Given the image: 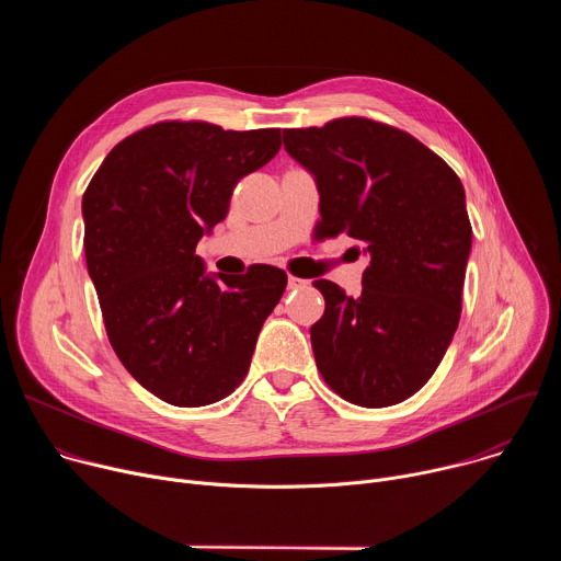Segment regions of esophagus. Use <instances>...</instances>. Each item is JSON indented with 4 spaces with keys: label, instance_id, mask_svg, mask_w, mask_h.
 <instances>
[{
    "label": "esophagus",
    "instance_id": "obj_1",
    "mask_svg": "<svg viewBox=\"0 0 561 561\" xmlns=\"http://www.w3.org/2000/svg\"><path fill=\"white\" fill-rule=\"evenodd\" d=\"M304 286H308L306 279L295 277V275H288V290H297V288H304Z\"/></svg>",
    "mask_w": 561,
    "mask_h": 561
}]
</instances>
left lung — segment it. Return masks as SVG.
Masks as SVG:
<instances>
[{
	"mask_svg": "<svg viewBox=\"0 0 561 561\" xmlns=\"http://www.w3.org/2000/svg\"><path fill=\"white\" fill-rule=\"evenodd\" d=\"M284 146L319 188L317 237L346 232L370 264L362 295L317 279V370L346 402L383 409L415 394L457 331L472 226L455 171L420 139L368 117L286 128Z\"/></svg>",
	"mask_w": 561,
	"mask_h": 561,
	"instance_id": "obj_1",
	"label": "left lung"
}]
</instances>
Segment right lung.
Masks as SVG:
<instances>
[{
  "label": "right lung",
  "mask_w": 561,
  "mask_h": 561,
  "mask_svg": "<svg viewBox=\"0 0 561 561\" xmlns=\"http://www.w3.org/2000/svg\"><path fill=\"white\" fill-rule=\"evenodd\" d=\"M282 146L279 128L167 119L122 139L84 197V251L124 368L167 404L219 402L244 381L286 273L204 275L199 237L228 215L237 182Z\"/></svg>",
  "instance_id": "obj_1"
}]
</instances>
